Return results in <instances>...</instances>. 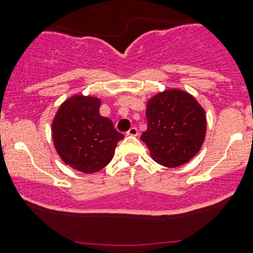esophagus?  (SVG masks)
Returning <instances> with one entry per match:
<instances>
[{"label": "esophagus", "instance_id": "34e87169", "mask_svg": "<svg viewBox=\"0 0 253 253\" xmlns=\"http://www.w3.org/2000/svg\"><path fill=\"white\" fill-rule=\"evenodd\" d=\"M127 136H138V129H137V127H131V128L127 131Z\"/></svg>", "mask_w": 253, "mask_h": 253}]
</instances>
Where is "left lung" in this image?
<instances>
[{
  "label": "left lung",
  "instance_id": "obj_1",
  "mask_svg": "<svg viewBox=\"0 0 253 253\" xmlns=\"http://www.w3.org/2000/svg\"><path fill=\"white\" fill-rule=\"evenodd\" d=\"M148 126L141 139L158 164L177 168L190 162L206 138L205 109L181 89H167L147 101Z\"/></svg>",
  "mask_w": 253,
  "mask_h": 253
}]
</instances>
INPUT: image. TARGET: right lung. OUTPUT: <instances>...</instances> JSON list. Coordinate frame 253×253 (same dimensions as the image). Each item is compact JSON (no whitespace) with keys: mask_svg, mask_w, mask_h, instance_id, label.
I'll list each match as a JSON object with an SVG mask.
<instances>
[{"mask_svg":"<svg viewBox=\"0 0 253 253\" xmlns=\"http://www.w3.org/2000/svg\"><path fill=\"white\" fill-rule=\"evenodd\" d=\"M101 100L90 95H72L58 108L51 125L55 149L62 162L77 171L93 174L105 168L124 134L101 116Z\"/></svg>","mask_w":253,"mask_h":253,"instance_id":"right-lung-1","label":"right lung"}]
</instances>
